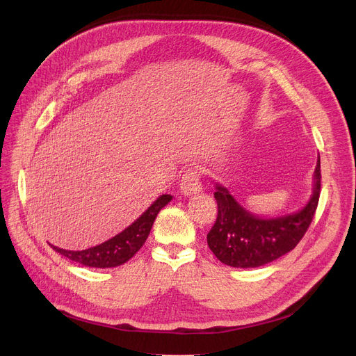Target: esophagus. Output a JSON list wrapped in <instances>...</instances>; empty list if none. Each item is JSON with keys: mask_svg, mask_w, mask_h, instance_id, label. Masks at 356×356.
Listing matches in <instances>:
<instances>
[{"mask_svg": "<svg viewBox=\"0 0 356 356\" xmlns=\"http://www.w3.org/2000/svg\"><path fill=\"white\" fill-rule=\"evenodd\" d=\"M180 191L184 195H196L202 192V181L197 168L192 167L184 172L180 181Z\"/></svg>", "mask_w": 356, "mask_h": 356, "instance_id": "1", "label": "esophagus"}]
</instances>
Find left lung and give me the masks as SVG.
Listing matches in <instances>:
<instances>
[{"label": "left lung", "mask_w": 356, "mask_h": 356, "mask_svg": "<svg viewBox=\"0 0 356 356\" xmlns=\"http://www.w3.org/2000/svg\"><path fill=\"white\" fill-rule=\"evenodd\" d=\"M321 157L314 191L306 207L291 215L263 219L247 212L223 186H216L218 216L208 245L220 263L236 268L266 266L296 248L313 220L321 196Z\"/></svg>", "instance_id": "obj_1"}]
</instances>
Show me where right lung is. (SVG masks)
<instances>
[{"label": "right lung", "instance_id": "1", "mask_svg": "<svg viewBox=\"0 0 356 356\" xmlns=\"http://www.w3.org/2000/svg\"><path fill=\"white\" fill-rule=\"evenodd\" d=\"M170 200V195H161L134 223H131L127 229H124L114 238L105 241L101 245L83 251H67L54 245L50 247L54 251L65 255L66 258L74 261V263H79L86 267L109 268L121 266L127 263L131 257H134V254L144 245L149 231H152L157 213Z\"/></svg>", "mask_w": 356, "mask_h": 356}]
</instances>
